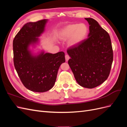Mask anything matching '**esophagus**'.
<instances>
[{
    "label": "esophagus",
    "instance_id": "1",
    "mask_svg": "<svg viewBox=\"0 0 127 127\" xmlns=\"http://www.w3.org/2000/svg\"><path fill=\"white\" fill-rule=\"evenodd\" d=\"M65 59H66V61H67L69 59H70L69 56L68 55H66V56H65Z\"/></svg>",
    "mask_w": 127,
    "mask_h": 127
}]
</instances>
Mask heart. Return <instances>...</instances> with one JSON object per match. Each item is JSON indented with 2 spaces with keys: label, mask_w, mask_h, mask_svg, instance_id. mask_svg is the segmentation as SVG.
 I'll return each mask as SVG.
<instances>
[{
  "label": "heart",
  "mask_w": 127,
  "mask_h": 127,
  "mask_svg": "<svg viewBox=\"0 0 127 127\" xmlns=\"http://www.w3.org/2000/svg\"><path fill=\"white\" fill-rule=\"evenodd\" d=\"M88 34L87 27L84 24L69 25L61 31L60 38L63 40H69L70 46H75L81 43Z\"/></svg>",
  "instance_id": "heart-1"
}]
</instances>
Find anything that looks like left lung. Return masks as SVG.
Here are the masks:
<instances>
[{"label":"left lung","mask_w":127,"mask_h":127,"mask_svg":"<svg viewBox=\"0 0 127 127\" xmlns=\"http://www.w3.org/2000/svg\"><path fill=\"white\" fill-rule=\"evenodd\" d=\"M85 20L90 25L88 38L67 49L71 58L68 63L79 85L93 88L108 78L113 62V49L109 33L94 19Z\"/></svg>","instance_id":"8db88e82"}]
</instances>
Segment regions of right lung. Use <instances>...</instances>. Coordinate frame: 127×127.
I'll use <instances>...</instances> for the list:
<instances>
[{
  "mask_svg": "<svg viewBox=\"0 0 127 127\" xmlns=\"http://www.w3.org/2000/svg\"><path fill=\"white\" fill-rule=\"evenodd\" d=\"M47 20L27 23L13 40L14 64L24 86L35 92L50 90L56 82L58 71L65 62L64 53L55 54L41 52L33 56L29 50L30 44L35 43L43 32Z\"/></svg>",
  "mask_w": 127,
  "mask_h": 127,
  "instance_id": "add662e5",
  "label": "right lung"
}]
</instances>
